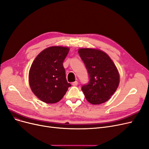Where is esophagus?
<instances>
[{
  "mask_svg": "<svg viewBox=\"0 0 149 149\" xmlns=\"http://www.w3.org/2000/svg\"><path fill=\"white\" fill-rule=\"evenodd\" d=\"M72 85L74 86H76L78 85V81H76L73 82V83H72Z\"/></svg>",
  "mask_w": 149,
  "mask_h": 149,
  "instance_id": "esophagus-1",
  "label": "esophagus"
}]
</instances>
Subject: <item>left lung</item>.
Segmentation results:
<instances>
[{
    "label": "left lung",
    "instance_id": "obj_1",
    "mask_svg": "<svg viewBox=\"0 0 149 149\" xmlns=\"http://www.w3.org/2000/svg\"><path fill=\"white\" fill-rule=\"evenodd\" d=\"M78 53L89 77V83L81 88L86 100L94 105L104 103L118 87V71L109 56L100 50L82 48Z\"/></svg>",
    "mask_w": 149,
    "mask_h": 149
}]
</instances>
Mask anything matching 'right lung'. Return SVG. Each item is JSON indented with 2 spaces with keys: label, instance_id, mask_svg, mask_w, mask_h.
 Wrapping results in <instances>:
<instances>
[{
  "label": "right lung",
  "instance_id": "1",
  "mask_svg": "<svg viewBox=\"0 0 149 149\" xmlns=\"http://www.w3.org/2000/svg\"><path fill=\"white\" fill-rule=\"evenodd\" d=\"M70 49L52 46L34 59L29 72V83L34 95L47 104L60 101L71 86L66 79L63 62Z\"/></svg>",
  "mask_w": 149,
  "mask_h": 149
}]
</instances>
